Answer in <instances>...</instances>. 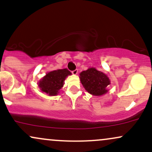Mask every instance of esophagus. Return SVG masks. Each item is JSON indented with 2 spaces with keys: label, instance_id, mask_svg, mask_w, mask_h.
Here are the masks:
<instances>
[{
  "label": "esophagus",
  "instance_id": "1",
  "mask_svg": "<svg viewBox=\"0 0 152 152\" xmlns=\"http://www.w3.org/2000/svg\"><path fill=\"white\" fill-rule=\"evenodd\" d=\"M78 69H76V70H74V71H72V74H74V75H76V74H78Z\"/></svg>",
  "mask_w": 152,
  "mask_h": 152
}]
</instances>
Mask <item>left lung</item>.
<instances>
[{"label":"left lung","instance_id":"1","mask_svg":"<svg viewBox=\"0 0 152 152\" xmlns=\"http://www.w3.org/2000/svg\"><path fill=\"white\" fill-rule=\"evenodd\" d=\"M80 81L88 93L94 96H102L108 92L107 86L111 83L105 74L95 68H89L79 74Z\"/></svg>","mask_w":152,"mask_h":152}]
</instances>
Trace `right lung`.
<instances>
[{"mask_svg": "<svg viewBox=\"0 0 152 152\" xmlns=\"http://www.w3.org/2000/svg\"><path fill=\"white\" fill-rule=\"evenodd\" d=\"M71 73L68 69H58L48 72L38 82V86L48 96H56L64 86L66 78Z\"/></svg>", "mask_w": 152, "mask_h": 152, "instance_id": "right-lung-1", "label": "right lung"}]
</instances>
